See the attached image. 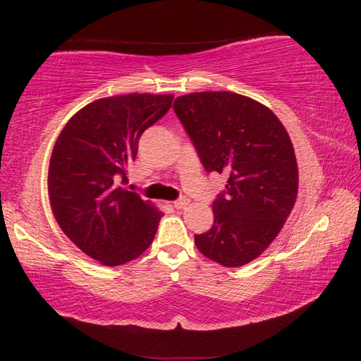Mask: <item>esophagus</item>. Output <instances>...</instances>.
I'll list each match as a JSON object with an SVG mask.
<instances>
[{
    "label": "esophagus",
    "mask_w": 361,
    "mask_h": 361,
    "mask_svg": "<svg viewBox=\"0 0 361 361\" xmlns=\"http://www.w3.org/2000/svg\"><path fill=\"white\" fill-rule=\"evenodd\" d=\"M189 204V199H186V197H181V199H178V200H175L173 202V207L176 210H181V209H185V207Z\"/></svg>",
    "instance_id": "1"
}]
</instances>
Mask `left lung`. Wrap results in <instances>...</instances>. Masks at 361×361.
Returning a JSON list of instances; mask_svg holds the SVG:
<instances>
[{"mask_svg":"<svg viewBox=\"0 0 361 361\" xmlns=\"http://www.w3.org/2000/svg\"><path fill=\"white\" fill-rule=\"evenodd\" d=\"M207 172L228 173L213 200L212 228L195 234L199 252L224 267L253 261L282 231L298 194L288 132L271 109L232 92H195L173 103Z\"/></svg>","mask_w":361,"mask_h":361,"instance_id":"1","label":"left lung"}]
</instances>
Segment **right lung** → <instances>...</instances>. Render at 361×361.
<instances>
[{"mask_svg": "<svg viewBox=\"0 0 361 361\" xmlns=\"http://www.w3.org/2000/svg\"><path fill=\"white\" fill-rule=\"evenodd\" d=\"M173 95L100 99L73 116L54 146L49 200L65 235L90 258L121 266L138 258L164 213L121 185L143 132L166 114Z\"/></svg>", "mask_w": 361, "mask_h": 361, "instance_id": "obj_1", "label": "right lung"}]
</instances>
